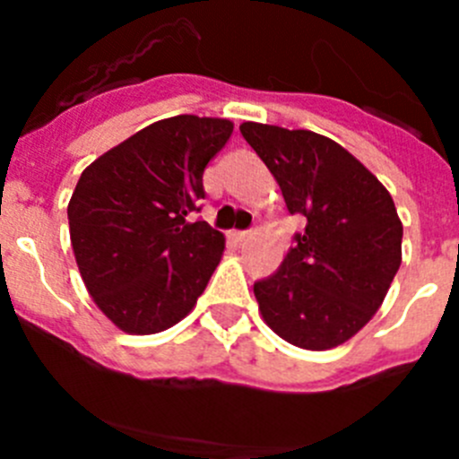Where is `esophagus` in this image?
Here are the masks:
<instances>
[{
    "mask_svg": "<svg viewBox=\"0 0 459 459\" xmlns=\"http://www.w3.org/2000/svg\"><path fill=\"white\" fill-rule=\"evenodd\" d=\"M248 237H253V230H243V232H232L234 241H246Z\"/></svg>",
    "mask_w": 459,
    "mask_h": 459,
    "instance_id": "obj_1",
    "label": "esophagus"
}]
</instances>
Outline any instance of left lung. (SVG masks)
<instances>
[{
  "instance_id": "1",
  "label": "left lung",
  "mask_w": 459,
  "mask_h": 459,
  "mask_svg": "<svg viewBox=\"0 0 459 459\" xmlns=\"http://www.w3.org/2000/svg\"><path fill=\"white\" fill-rule=\"evenodd\" d=\"M241 135L275 177L287 211L306 218L278 271L255 282L262 317L296 347H338L379 310L403 262L393 197L317 133L246 121Z\"/></svg>"
}]
</instances>
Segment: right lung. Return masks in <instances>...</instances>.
Returning a JSON list of instances; mask_svg holds the SVG:
<instances>
[{"instance_id": "1", "label": "right lung", "mask_w": 459, "mask_h": 459, "mask_svg": "<svg viewBox=\"0 0 459 459\" xmlns=\"http://www.w3.org/2000/svg\"><path fill=\"white\" fill-rule=\"evenodd\" d=\"M232 121L179 115L142 128L93 160L68 202L75 262L93 301L133 335L174 326L193 310L225 238L193 221L206 163Z\"/></svg>"}]
</instances>
